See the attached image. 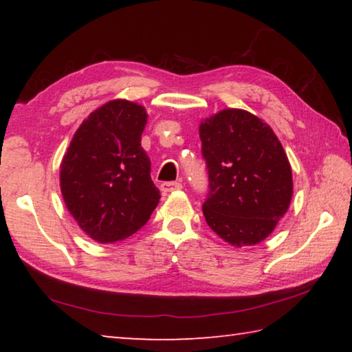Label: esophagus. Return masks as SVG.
<instances>
[{"instance_id": "34e87169", "label": "esophagus", "mask_w": 352, "mask_h": 352, "mask_svg": "<svg viewBox=\"0 0 352 352\" xmlns=\"http://www.w3.org/2000/svg\"><path fill=\"white\" fill-rule=\"evenodd\" d=\"M160 189H162L163 194H169V192H174V190L182 189V183L180 182H164V183H162Z\"/></svg>"}]
</instances>
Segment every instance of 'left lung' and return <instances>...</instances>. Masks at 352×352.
<instances>
[{
  "instance_id": "obj_1",
  "label": "left lung",
  "mask_w": 352,
  "mask_h": 352,
  "mask_svg": "<svg viewBox=\"0 0 352 352\" xmlns=\"http://www.w3.org/2000/svg\"><path fill=\"white\" fill-rule=\"evenodd\" d=\"M199 132L210 180L201 206L208 226L234 247L264 241L294 194L281 142L259 118L237 109L206 119Z\"/></svg>"
}]
</instances>
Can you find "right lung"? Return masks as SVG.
I'll use <instances>...</instances> for the list:
<instances>
[{
	"instance_id": "add662e5",
	"label": "right lung",
	"mask_w": 352,
	"mask_h": 352,
	"mask_svg": "<svg viewBox=\"0 0 352 352\" xmlns=\"http://www.w3.org/2000/svg\"><path fill=\"white\" fill-rule=\"evenodd\" d=\"M146 122L144 107L111 100L82 122L63 157L65 205L80 228L100 243L136 233L160 201L151 160L141 147Z\"/></svg>"
}]
</instances>
